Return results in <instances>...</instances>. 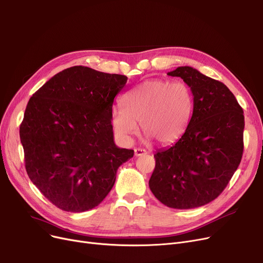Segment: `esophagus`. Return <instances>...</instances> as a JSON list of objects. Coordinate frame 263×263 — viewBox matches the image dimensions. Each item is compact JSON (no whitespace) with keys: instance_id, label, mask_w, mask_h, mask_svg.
I'll use <instances>...</instances> for the list:
<instances>
[{"instance_id":"esophagus-1","label":"esophagus","mask_w":263,"mask_h":263,"mask_svg":"<svg viewBox=\"0 0 263 263\" xmlns=\"http://www.w3.org/2000/svg\"><path fill=\"white\" fill-rule=\"evenodd\" d=\"M146 154V151L143 149V148H135L134 149V155L135 156H142V155H145Z\"/></svg>"}]
</instances>
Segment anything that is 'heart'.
<instances>
[{
	"label": "heart",
	"instance_id": "obj_1",
	"mask_svg": "<svg viewBox=\"0 0 263 263\" xmlns=\"http://www.w3.org/2000/svg\"><path fill=\"white\" fill-rule=\"evenodd\" d=\"M124 107L112 112L116 132L124 140L139 132V122L147 139L172 145L187 131L193 112V94L184 82L148 80L126 92Z\"/></svg>",
	"mask_w": 263,
	"mask_h": 263
}]
</instances>
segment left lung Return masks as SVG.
<instances>
[{"mask_svg": "<svg viewBox=\"0 0 263 263\" xmlns=\"http://www.w3.org/2000/svg\"><path fill=\"white\" fill-rule=\"evenodd\" d=\"M190 86L193 112L182 138L159 149L148 185L173 209H194L216 199L238 168L243 151L245 117L223 83L191 66L168 72Z\"/></svg>", "mask_w": 263, "mask_h": 263, "instance_id": "8db88e82", "label": "left lung"}]
</instances>
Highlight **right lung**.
<instances>
[{
    "label": "right lung",
    "mask_w": 263,
    "mask_h": 263,
    "mask_svg": "<svg viewBox=\"0 0 263 263\" xmlns=\"http://www.w3.org/2000/svg\"><path fill=\"white\" fill-rule=\"evenodd\" d=\"M128 78L76 65L55 74L29 99L20 137L32 183L57 208L94 209L112 189L134 151L114 141L115 97Z\"/></svg>",
    "instance_id": "add662e5"
}]
</instances>
